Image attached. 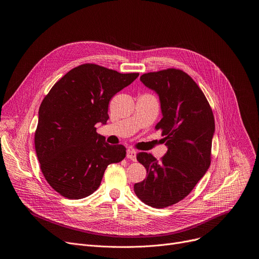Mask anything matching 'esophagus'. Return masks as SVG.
Wrapping results in <instances>:
<instances>
[{"instance_id": "esophagus-1", "label": "esophagus", "mask_w": 259, "mask_h": 259, "mask_svg": "<svg viewBox=\"0 0 259 259\" xmlns=\"http://www.w3.org/2000/svg\"><path fill=\"white\" fill-rule=\"evenodd\" d=\"M127 158L132 160L133 162L136 161V152L133 151V150H128L127 151Z\"/></svg>"}]
</instances>
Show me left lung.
I'll list each match as a JSON object with an SVG mask.
<instances>
[{
  "label": "left lung",
  "instance_id": "1",
  "mask_svg": "<svg viewBox=\"0 0 259 259\" xmlns=\"http://www.w3.org/2000/svg\"><path fill=\"white\" fill-rule=\"evenodd\" d=\"M140 81L159 96L163 118L156 129L168 151L160 162L151 154L137 155L146 178L134 184V192L146 205L165 208L186 198L209 169L214 117L202 90L180 69L147 72Z\"/></svg>",
  "mask_w": 259,
  "mask_h": 259
}]
</instances>
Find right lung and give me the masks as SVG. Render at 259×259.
Instances as JSON below:
<instances>
[{"mask_svg": "<svg viewBox=\"0 0 259 259\" xmlns=\"http://www.w3.org/2000/svg\"><path fill=\"white\" fill-rule=\"evenodd\" d=\"M138 76L86 63L69 70L43 99L35 153L47 182L61 196H90L106 167L126 157L125 146L105 142L95 125L106 124L109 100Z\"/></svg>", "mask_w": 259, "mask_h": 259, "instance_id": "obj_1", "label": "right lung"}]
</instances>
